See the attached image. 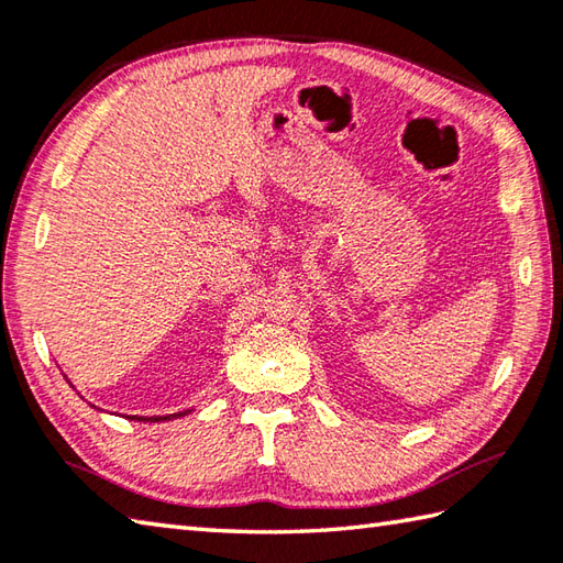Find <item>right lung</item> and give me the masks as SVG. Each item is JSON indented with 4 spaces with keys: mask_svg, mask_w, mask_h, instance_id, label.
Segmentation results:
<instances>
[{
    "mask_svg": "<svg viewBox=\"0 0 563 563\" xmlns=\"http://www.w3.org/2000/svg\"><path fill=\"white\" fill-rule=\"evenodd\" d=\"M178 415H187V412H178ZM178 415H173V417H178ZM139 420H143V417H139ZM146 420H151V422H161V420H170V415L168 417H146ZM143 420V422H146Z\"/></svg>",
    "mask_w": 563,
    "mask_h": 563,
    "instance_id": "obj_1",
    "label": "right lung"
}]
</instances>
